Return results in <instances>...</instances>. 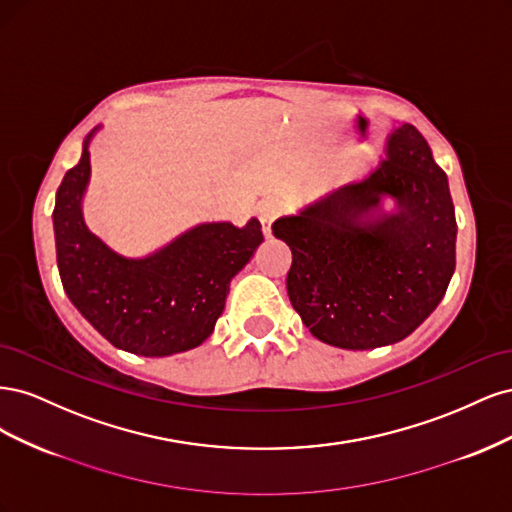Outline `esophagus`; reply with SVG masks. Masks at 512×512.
Wrapping results in <instances>:
<instances>
[{
  "instance_id": "obj_1",
  "label": "esophagus",
  "mask_w": 512,
  "mask_h": 512,
  "mask_svg": "<svg viewBox=\"0 0 512 512\" xmlns=\"http://www.w3.org/2000/svg\"><path fill=\"white\" fill-rule=\"evenodd\" d=\"M282 213V205L277 203V200H265L258 207V218H260V224H262V232H265V237L269 239L271 237V226L275 222L277 215Z\"/></svg>"
}]
</instances>
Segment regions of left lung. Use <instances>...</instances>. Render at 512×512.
I'll list each match as a JSON object with an SVG mask.
<instances>
[{"label": "left lung", "mask_w": 512, "mask_h": 512, "mask_svg": "<svg viewBox=\"0 0 512 512\" xmlns=\"http://www.w3.org/2000/svg\"><path fill=\"white\" fill-rule=\"evenodd\" d=\"M273 235L292 252V307L316 339L344 350L406 339L455 273L448 177L410 123L386 136L384 158L363 179L277 218Z\"/></svg>", "instance_id": "8db88e82"}]
</instances>
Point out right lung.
Returning <instances> with one entry per match:
<instances>
[{"mask_svg":"<svg viewBox=\"0 0 512 512\" xmlns=\"http://www.w3.org/2000/svg\"><path fill=\"white\" fill-rule=\"evenodd\" d=\"M100 130L85 136L79 164L57 190L53 230L61 284L81 316L115 348L141 356L192 350L213 333L232 277L265 241L260 222H203L151 254H117L83 218L89 145Z\"/></svg>","mask_w":512,"mask_h":512,"instance_id":"1","label":"right lung"}]
</instances>
